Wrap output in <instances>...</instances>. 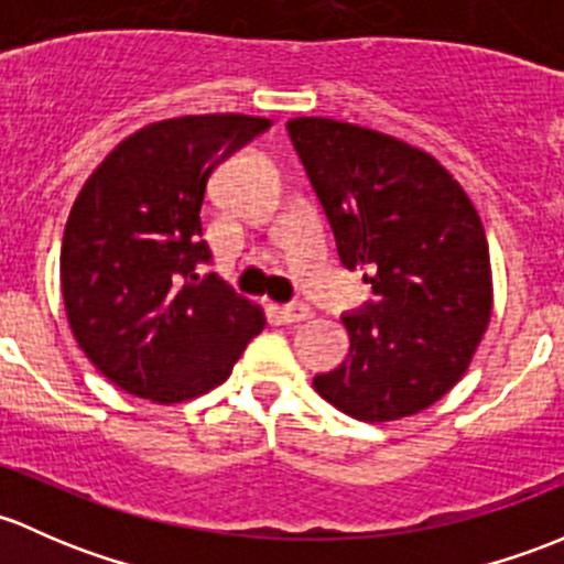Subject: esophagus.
Wrapping results in <instances>:
<instances>
[{"mask_svg": "<svg viewBox=\"0 0 564 564\" xmlns=\"http://www.w3.org/2000/svg\"><path fill=\"white\" fill-rule=\"evenodd\" d=\"M280 315H282V321L288 323V325H295V323L310 321L312 310H310V306H306V304H288V306H282Z\"/></svg>", "mask_w": 564, "mask_h": 564, "instance_id": "34e87169", "label": "esophagus"}]
</instances>
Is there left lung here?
Wrapping results in <instances>:
<instances>
[{
	"label": "left lung",
	"mask_w": 564,
	"mask_h": 564,
	"mask_svg": "<svg viewBox=\"0 0 564 564\" xmlns=\"http://www.w3.org/2000/svg\"><path fill=\"white\" fill-rule=\"evenodd\" d=\"M290 141L345 269H367L375 304L341 317L350 356L312 380L367 423L432 408L467 371L491 321L484 223L432 154L350 121L299 116Z\"/></svg>",
	"instance_id": "left-lung-1"
}]
</instances>
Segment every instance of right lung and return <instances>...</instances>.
<instances>
[{
    "label": "right lung",
    "instance_id": "add662e5",
    "mask_svg": "<svg viewBox=\"0 0 564 564\" xmlns=\"http://www.w3.org/2000/svg\"><path fill=\"white\" fill-rule=\"evenodd\" d=\"M271 127L243 113L154 121L119 143L69 208L59 274L67 323L121 391L156 404L225 382L265 325L217 274L200 206L214 167Z\"/></svg>",
    "mask_w": 564,
    "mask_h": 564
}]
</instances>
